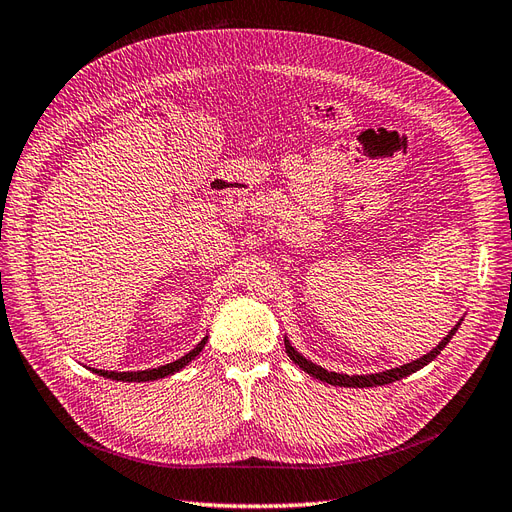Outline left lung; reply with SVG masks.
I'll use <instances>...</instances> for the list:
<instances>
[{
  "mask_svg": "<svg viewBox=\"0 0 512 512\" xmlns=\"http://www.w3.org/2000/svg\"><path fill=\"white\" fill-rule=\"evenodd\" d=\"M459 326H461V321L446 334V337L440 341V345H437L435 349H431V352L425 354L422 358H416V360H412V362H407V364H403V367L388 369V371H382V373H371V375H345V373H334V371L321 369L319 364H315V362H311V360H306L302 354H298L296 349L291 347V343H289L287 337H285V352H287V356H289L291 360H294V362L298 364V367H300L304 373H309L311 377L319 379V382H326V384H330V386H343V388H373V386H384V384L399 382L401 377H407V375H412V373L420 371L422 367H427V364H429L431 360H435L437 356L442 354V349L448 345V341H450L452 337H455V332L459 330Z\"/></svg>",
  "mask_w": 512,
  "mask_h": 512,
  "instance_id": "left-lung-1",
  "label": "left lung"
}]
</instances>
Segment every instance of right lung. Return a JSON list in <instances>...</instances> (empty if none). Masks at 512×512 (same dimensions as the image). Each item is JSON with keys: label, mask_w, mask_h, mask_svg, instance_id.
Segmentation results:
<instances>
[{"label": "right lung", "mask_w": 512, "mask_h": 512, "mask_svg": "<svg viewBox=\"0 0 512 512\" xmlns=\"http://www.w3.org/2000/svg\"><path fill=\"white\" fill-rule=\"evenodd\" d=\"M206 341H208V337H203L197 345H195V349H191V352H188L186 356H182V358H178V360H173V362H169V364H163V367H156V369H145V371H102V369H92L94 373H98V375H102V377H107V379H115V382H154V379H163V377H167V375H173V373H178V371H182L188 362L191 360H195L197 356H199V352L203 347H206Z\"/></svg>", "instance_id": "add662e5"}]
</instances>
